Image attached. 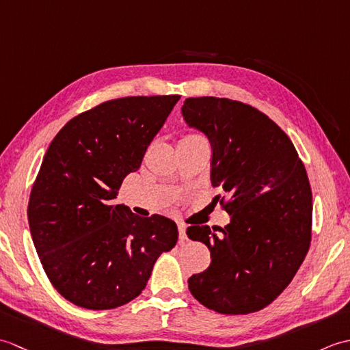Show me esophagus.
Masks as SVG:
<instances>
[{"label":"esophagus","instance_id":"obj_1","mask_svg":"<svg viewBox=\"0 0 350 350\" xmlns=\"http://www.w3.org/2000/svg\"><path fill=\"white\" fill-rule=\"evenodd\" d=\"M177 228H179V239H180V242L188 241V236H187V226H185V224H177Z\"/></svg>","mask_w":350,"mask_h":350}]
</instances>
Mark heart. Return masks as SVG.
<instances>
[{
  "mask_svg": "<svg viewBox=\"0 0 350 350\" xmlns=\"http://www.w3.org/2000/svg\"><path fill=\"white\" fill-rule=\"evenodd\" d=\"M187 137H197V135H187Z\"/></svg>",
  "mask_w": 350,
  "mask_h": 350,
  "instance_id": "b5f03b06",
  "label": "heart"
}]
</instances>
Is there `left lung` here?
I'll list each match as a JSON object with an SVG mask.
<instances>
[{
    "label": "left lung",
    "mask_w": 350,
    "mask_h": 350,
    "mask_svg": "<svg viewBox=\"0 0 350 350\" xmlns=\"http://www.w3.org/2000/svg\"><path fill=\"white\" fill-rule=\"evenodd\" d=\"M185 122L212 146L213 198L222 227L191 226L211 250L206 271L188 280L194 298L222 314H248L280 296L306 258L313 203L306 167L280 126L257 108L226 98H188Z\"/></svg>",
    "instance_id": "1"
}]
</instances>
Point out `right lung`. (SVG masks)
I'll list each match as a JSON object with an SVG mask.
<instances>
[{"instance_id": "right-lung-1", "label": "right lung", "mask_w": 350, "mask_h": 350, "mask_svg": "<svg viewBox=\"0 0 350 350\" xmlns=\"http://www.w3.org/2000/svg\"><path fill=\"white\" fill-rule=\"evenodd\" d=\"M179 94L129 96L73 117L52 139L28 202L29 232L49 281L88 310L117 308L143 292L177 226L116 204Z\"/></svg>"}]
</instances>
